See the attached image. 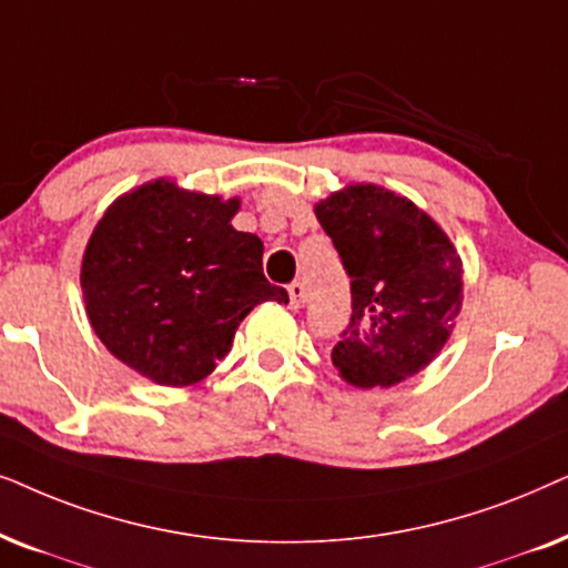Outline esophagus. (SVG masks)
Returning <instances> with one entry per match:
<instances>
[{"label": "esophagus", "mask_w": 568, "mask_h": 568, "mask_svg": "<svg viewBox=\"0 0 568 568\" xmlns=\"http://www.w3.org/2000/svg\"><path fill=\"white\" fill-rule=\"evenodd\" d=\"M288 298H291V308H301L304 306V301H306V288H304V283H291L288 285Z\"/></svg>", "instance_id": "1"}]
</instances>
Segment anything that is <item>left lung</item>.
<instances>
[{"label": "left lung", "mask_w": 568, "mask_h": 568, "mask_svg": "<svg viewBox=\"0 0 568 568\" xmlns=\"http://www.w3.org/2000/svg\"><path fill=\"white\" fill-rule=\"evenodd\" d=\"M351 277L353 314L332 363L361 389L426 368L463 308V262L420 207L384 186L351 184L316 205Z\"/></svg>", "instance_id": "obj_1"}]
</instances>
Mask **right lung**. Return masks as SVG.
<instances>
[{"label":"right lung","instance_id":"right-lung-1","mask_svg":"<svg viewBox=\"0 0 568 568\" xmlns=\"http://www.w3.org/2000/svg\"><path fill=\"white\" fill-rule=\"evenodd\" d=\"M239 200L148 181L119 196L82 256L85 312L121 363L163 387H189L229 355L256 304H288L262 272V241L231 225Z\"/></svg>","mask_w":568,"mask_h":568}]
</instances>
